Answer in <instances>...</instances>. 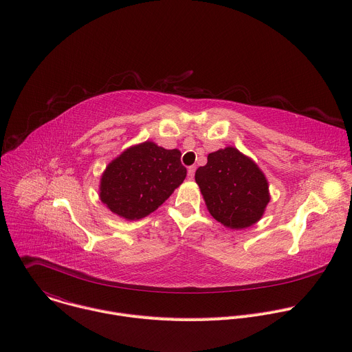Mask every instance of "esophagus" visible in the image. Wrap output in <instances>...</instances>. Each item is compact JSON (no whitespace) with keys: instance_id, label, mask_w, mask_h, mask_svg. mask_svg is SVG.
<instances>
[{"instance_id":"esophagus-1","label":"esophagus","mask_w":352,"mask_h":352,"mask_svg":"<svg viewBox=\"0 0 352 352\" xmlns=\"http://www.w3.org/2000/svg\"><path fill=\"white\" fill-rule=\"evenodd\" d=\"M195 171H196V167H195V166L188 167V177H189L190 179L195 177Z\"/></svg>"}]
</instances>
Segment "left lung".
Returning a JSON list of instances; mask_svg holds the SVG:
<instances>
[{"label":"left lung","instance_id":"1","mask_svg":"<svg viewBox=\"0 0 352 352\" xmlns=\"http://www.w3.org/2000/svg\"><path fill=\"white\" fill-rule=\"evenodd\" d=\"M210 214L221 224L241 230L255 224L269 204V186L258 166L234 147L208 156L195 174Z\"/></svg>","mask_w":352,"mask_h":352}]
</instances>
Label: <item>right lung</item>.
Segmentation results:
<instances>
[{
  "label": "right lung",
  "instance_id": "1",
  "mask_svg": "<svg viewBox=\"0 0 352 352\" xmlns=\"http://www.w3.org/2000/svg\"><path fill=\"white\" fill-rule=\"evenodd\" d=\"M185 177L179 150L144 142L109 164L100 184V197L113 213L138 220L162 206Z\"/></svg>",
  "mask_w": 352,
  "mask_h": 352
}]
</instances>
